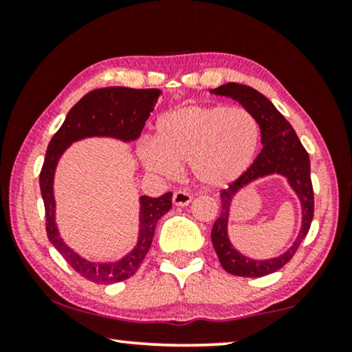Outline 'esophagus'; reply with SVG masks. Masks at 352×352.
<instances>
[{"mask_svg":"<svg viewBox=\"0 0 352 352\" xmlns=\"http://www.w3.org/2000/svg\"><path fill=\"white\" fill-rule=\"evenodd\" d=\"M192 201V195L187 190H176L173 194V204L176 206H186Z\"/></svg>","mask_w":352,"mask_h":352,"instance_id":"obj_1","label":"esophagus"}]
</instances>
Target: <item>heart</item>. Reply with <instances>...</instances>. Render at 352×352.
Here are the masks:
<instances>
[{
  "label": "heart",
  "mask_w": 352,
  "mask_h": 352,
  "mask_svg": "<svg viewBox=\"0 0 352 352\" xmlns=\"http://www.w3.org/2000/svg\"><path fill=\"white\" fill-rule=\"evenodd\" d=\"M259 123L242 107L186 105L157 122L153 142H144L139 155L147 170L171 177L189 163L192 176L206 187H223L248 170L256 157Z\"/></svg>",
  "instance_id": "obj_1"
}]
</instances>
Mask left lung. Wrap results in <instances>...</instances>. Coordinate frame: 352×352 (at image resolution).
Here are the masks:
<instances>
[{
  "mask_svg": "<svg viewBox=\"0 0 352 352\" xmlns=\"http://www.w3.org/2000/svg\"><path fill=\"white\" fill-rule=\"evenodd\" d=\"M218 96H228L250 110L259 123L261 129L263 148L242 176L230 182L228 189L221 190V214L214 221L211 230V242L218 254L221 266L232 276L239 277H263L282 269L293 258L296 250L309 232L312 216H314V190L311 182V162L306 148L298 139L295 129L285 117L274 107L271 100L259 91L239 83H226L219 88L211 89ZM277 172L285 175L289 184L297 192L302 201L303 224L298 239L292 247L280 257L256 262L240 255L230 243L227 235L228 208L232 197L250 182Z\"/></svg>",
  "mask_w": 352,
  "mask_h": 352,
  "instance_id": "left-lung-1",
  "label": "left lung"
}]
</instances>
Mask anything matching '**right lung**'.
I'll use <instances>...</instances> for the list:
<instances>
[{
	"label": "right lung",
	"instance_id": "1",
	"mask_svg": "<svg viewBox=\"0 0 352 352\" xmlns=\"http://www.w3.org/2000/svg\"><path fill=\"white\" fill-rule=\"evenodd\" d=\"M160 93V89H133L122 86L91 91L70 109L65 122L47 146L45 163L40 173V189L46 213V234L69 266L86 280L94 283H117L134 276L151 248L158 219L171 208L173 194L166 192L158 199L147 195L141 197L139 240L131 253L115 263L98 264L86 261L67 247L56 226L52 181H54L57 160L72 142L85 138L109 136L126 142L138 139L155 107Z\"/></svg>",
	"mask_w": 352,
	"mask_h": 352
}]
</instances>
